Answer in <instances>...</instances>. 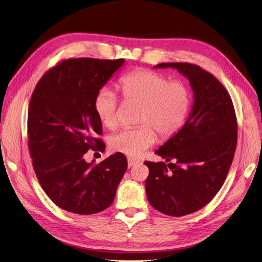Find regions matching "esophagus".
Returning a JSON list of instances; mask_svg holds the SVG:
<instances>
[{
	"mask_svg": "<svg viewBox=\"0 0 262 262\" xmlns=\"http://www.w3.org/2000/svg\"><path fill=\"white\" fill-rule=\"evenodd\" d=\"M127 162H128V168H132L133 166H136V164L138 163L139 161L136 160V159H133V158H128Z\"/></svg>",
	"mask_w": 262,
	"mask_h": 262,
	"instance_id": "1",
	"label": "esophagus"
}]
</instances>
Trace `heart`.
Masks as SVG:
<instances>
[{
    "mask_svg": "<svg viewBox=\"0 0 262 262\" xmlns=\"http://www.w3.org/2000/svg\"><path fill=\"white\" fill-rule=\"evenodd\" d=\"M119 88L126 102L141 104L138 123L142 125L114 135L110 146L116 152L139 157L156 143L155 130L169 139L185 125L192 106V93L186 82L170 80L154 71L135 70L120 79ZM94 110L106 127L119 125V98L112 88L100 89Z\"/></svg>",
    "mask_w": 262,
    "mask_h": 262,
    "instance_id": "b5f03b06",
    "label": "heart"
}]
</instances>
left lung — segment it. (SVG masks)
<instances>
[{"label": "left lung", "mask_w": 262, "mask_h": 262, "mask_svg": "<svg viewBox=\"0 0 262 262\" xmlns=\"http://www.w3.org/2000/svg\"><path fill=\"white\" fill-rule=\"evenodd\" d=\"M186 76L194 104L183 128L156 154L166 162L145 161L149 204L163 214L183 216L207 205L224 184L237 146V117L225 87L198 64L164 62Z\"/></svg>", "instance_id": "1"}]
</instances>
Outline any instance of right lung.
Returning a JSON list of instances; mask_svg holds the SVG:
<instances>
[{
  "instance_id": "1",
  "label": "right lung",
  "mask_w": 262,
  "mask_h": 262,
  "mask_svg": "<svg viewBox=\"0 0 262 262\" xmlns=\"http://www.w3.org/2000/svg\"><path fill=\"white\" fill-rule=\"evenodd\" d=\"M124 59L69 58L51 68L32 94L27 134L40 186L58 207L93 214L113 204L127 159L116 153L102 162H86L88 149L105 150L96 138L102 121L94 99Z\"/></svg>"
}]
</instances>
